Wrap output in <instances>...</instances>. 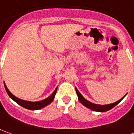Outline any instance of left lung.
<instances>
[{
	"label": "left lung",
	"mask_w": 134,
	"mask_h": 134,
	"mask_svg": "<svg viewBox=\"0 0 134 134\" xmlns=\"http://www.w3.org/2000/svg\"><path fill=\"white\" fill-rule=\"evenodd\" d=\"M75 90H76V92H77V94L78 96V99L80 101V102L82 103V104L85 106L86 107L89 108L90 109L93 110V111H100V112H104V111H107L111 109L112 108H114L116 106V105H117L121 101V100L124 98L122 97L120 100L117 101V102H116L114 103H112V104H106V105H100V104H93V103L90 102H89L88 100H87L86 99L83 97V96L81 94V93H80L78 90H77V88H75Z\"/></svg>",
	"instance_id": "8db88e82"
}]
</instances>
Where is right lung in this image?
I'll list each match as a JSON object with an SVG mask.
<instances>
[{
	"instance_id": "obj_1",
	"label": "right lung",
	"mask_w": 134,
	"mask_h": 134,
	"mask_svg": "<svg viewBox=\"0 0 134 134\" xmlns=\"http://www.w3.org/2000/svg\"><path fill=\"white\" fill-rule=\"evenodd\" d=\"M4 86H5V90H6L7 93L10 97L12 99L15 101V102L18 103V104L20 105L23 107L25 108V109H27L30 110H37L40 109H42V108L46 107L48 104H49L50 103L52 102L53 99H54V96L56 94V92H57V87L55 89L53 93L52 94L49 96V97H47V99H45L44 100H42V101H40V102H30V101H25V100L20 99L19 98L15 97L14 95L10 93V92L9 91L8 89L7 88L6 85L4 83Z\"/></svg>"
}]
</instances>
